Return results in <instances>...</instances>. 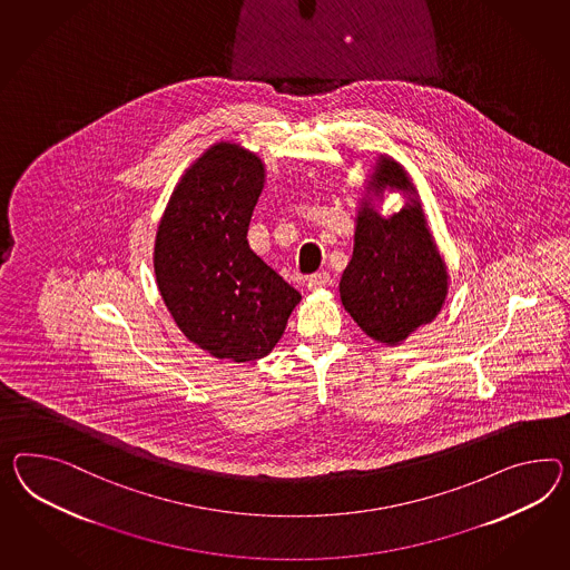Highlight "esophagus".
Returning <instances> with one entry per match:
<instances>
[{
	"mask_svg": "<svg viewBox=\"0 0 570 570\" xmlns=\"http://www.w3.org/2000/svg\"><path fill=\"white\" fill-rule=\"evenodd\" d=\"M326 285H331V275H328L326 271L316 273V275H312V277L307 278V289H312V292L322 289V287H326Z\"/></svg>",
	"mask_w": 570,
	"mask_h": 570,
	"instance_id": "34e87169",
	"label": "esophagus"
}]
</instances>
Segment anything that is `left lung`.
Here are the masks:
<instances>
[{
	"label": "left lung",
	"mask_w": 570,
	"mask_h": 570,
	"mask_svg": "<svg viewBox=\"0 0 570 570\" xmlns=\"http://www.w3.org/2000/svg\"><path fill=\"white\" fill-rule=\"evenodd\" d=\"M384 189L409 190L414 198L382 218L373 203ZM355 223L353 256L338 283L341 302L365 335L399 345L439 316L449 273L407 171L391 157L380 155Z\"/></svg>",
	"instance_id": "8db88e82"
}]
</instances>
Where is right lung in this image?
<instances>
[{
    "label": "right lung",
    "mask_w": 570,
    "mask_h": 570,
    "mask_svg": "<svg viewBox=\"0 0 570 570\" xmlns=\"http://www.w3.org/2000/svg\"><path fill=\"white\" fill-rule=\"evenodd\" d=\"M264 177L261 157L217 142L186 169L157 229L153 263L163 302L179 331L219 360L268 355L302 299L249 248Z\"/></svg>",
    "instance_id": "1"
}]
</instances>
